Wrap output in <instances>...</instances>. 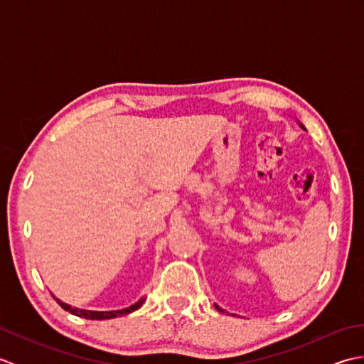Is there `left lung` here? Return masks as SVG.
I'll return each mask as SVG.
<instances>
[{"mask_svg": "<svg viewBox=\"0 0 364 364\" xmlns=\"http://www.w3.org/2000/svg\"><path fill=\"white\" fill-rule=\"evenodd\" d=\"M214 306H215V310H219V311H223V310H220V308H219L218 305H215V304H214Z\"/></svg>", "mask_w": 364, "mask_h": 364, "instance_id": "8db88e82", "label": "left lung"}]
</instances>
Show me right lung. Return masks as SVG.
<instances>
[{
	"label": "right lung",
	"mask_w": 364,
	"mask_h": 364,
	"mask_svg": "<svg viewBox=\"0 0 364 364\" xmlns=\"http://www.w3.org/2000/svg\"><path fill=\"white\" fill-rule=\"evenodd\" d=\"M56 299V297H54ZM58 300V299H56ZM145 301V299L142 297L139 301H136L134 305H131L128 308H123V310H117V311H87V310H78V308H72L70 305L64 304V301L58 300V304L64 308L65 311L72 313L75 316H78V318H84V319H92V321H103V319H114L117 318V316H123V314H129L136 311L137 308H141L142 304Z\"/></svg>",
	"instance_id": "obj_1"
}]
</instances>
